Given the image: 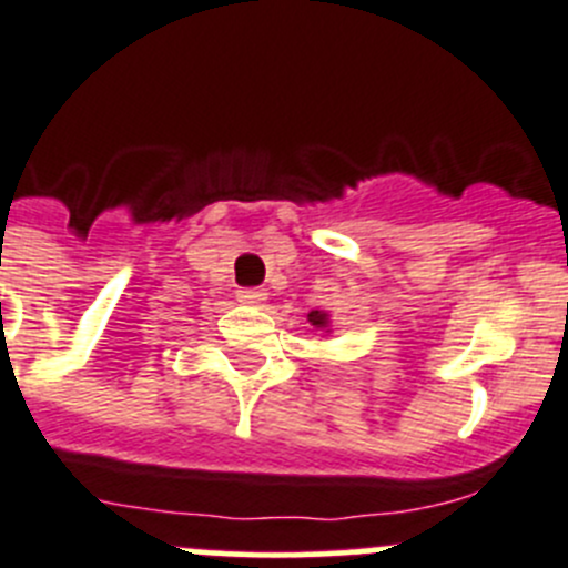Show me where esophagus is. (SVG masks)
Wrapping results in <instances>:
<instances>
[{
  "instance_id": "34e87169",
  "label": "esophagus",
  "mask_w": 568,
  "mask_h": 568,
  "mask_svg": "<svg viewBox=\"0 0 568 568\" xmlns=\"http://www.w3.org/2000/svg\"><path fill=\"white\" fill-rule=\"evenodd\" d=\"M237 302H243V305H263L266 302V291L241 288L237 291Z\"/></svg>"
}]
</instances>
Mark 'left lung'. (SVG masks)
Returning a JSON list of instances; mask_svg holds the SVG:
<instances>
[{
	"instance_id": "1",
	"label": "left lung",
	"mask_w": 568,
	"mask_h": 568,
	"mask_svg": "<svg viewBox=\"0 0 568 568\" xmlns=\"http://www.w3.org/2000/svg\"><path fill=\"white\" fill-rule=\"evenodd\" d=\"M308 322L316 327V331L331 333V314H327V311H311Z\"/></svg>"
}]
</instances>
